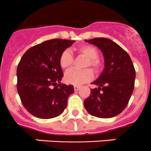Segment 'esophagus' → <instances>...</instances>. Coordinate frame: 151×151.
<instances>
[{"mask_svg": "<svg viewBox=\"0 0 151 151\" xmlns=\"http://www.w3.org/2000/svg\"><path fill=\"white\" fill-rule=\"evenodd\" d=\"M80 86H78V85H74V91H78L79 89H80Z\"/></svg>", "mask_w": 151, "mask_h": 151, "instance_id": "obj_1", "label": "esophagus"}]
</instances>
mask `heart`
<instances>
[{
	"instance_id": "obj_1",
	"label": "heart",
	"mask_w": 151,
	"mask_h": 151,
	"mask_svg": "<svg viewBox=\"0 0 151 151\" xmlns=\"http://www.w3.org/2000/svg\"><path fill=\"white\" fill-rule=\"evenodd\" d=\"M77 54L85 56L88 58L85 67L91 66L96 72H98L101 68V61L97 58L99 57V52L93 46L83 45L76 49ZM59 63L63 69L68 70L71 68L74 63V57L68 50H64L60 54L59 58ZM93 77V74L91 69H85L83 71L70 70L65 74V81L67 83L74 85H80L91 81Z\"/></svg>"
}]
</instances>
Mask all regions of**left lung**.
Here are the masks:
<instances>
[{
    "mask_svg": "<svg viewBox=\"0 0 151 151\" xmlns=\"http://www.w3.org/2000/svg\"><path fill=\"white\" fill-rule=\"evenodd\" d=\"M85 42L96 46L102 52L104 68L92 84L98 85L91 90L84 101V106L91 115L109 118L124 110L134 88V67L130 56L124 50L106 38H94Z\"/></svg>",
    "mask_w": 151,
    "mask_h": 151,
    "instance_id": "obj_1",
    "label": "left lung"
}]
</instances>
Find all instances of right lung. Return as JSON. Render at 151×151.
<instances>
[{
	"mask_svg": "<svg viewBox=\"0 0 151 151\" xmlns=\"http://www.w3.org/2000/svg\"><path fill=\"white\" fill-rule=\"evenodd\" d=\"M74 42L50 39L30 47L21 58L17 70V92L24 107L33 116L50 119L66 108L74 86L60 83L63 73L59 58Z\"/></svg>",
	"mask_w": 151,
	"mask_h": 151,
	"instance_id": "obj_1",
	"label": "right lung"
}]
</instances>
